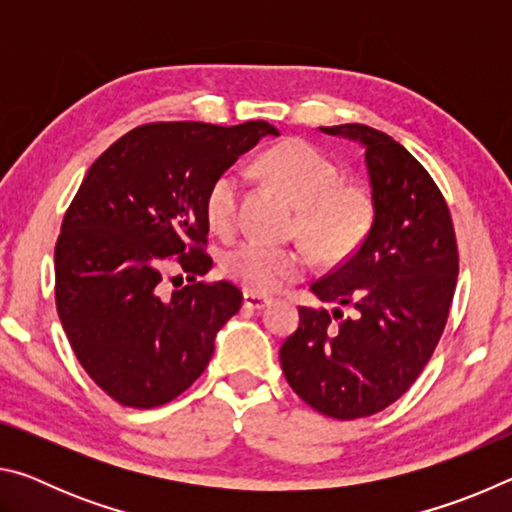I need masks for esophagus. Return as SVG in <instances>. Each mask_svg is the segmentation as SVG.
Returning a JSON list of instances; mask_svg holds the SVG:
<instances>
[{
	"instance_id": "34e87169",
	"label": "esophagus",
	"mask_w": 512,
	"mask_h": 512,
	"mask_svg": "<svg viewBox=\"0 0 512 512\" xmlns=\"http://www.w3.org/2000/svg\"><path fill=\"white\" fill-rule=\"evenodd\" d=\"M268 305H271V298L259 296V293H253V291H244V307H248V309H264Z\"/></svg>"
}]
</instances>
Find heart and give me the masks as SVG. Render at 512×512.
<instances>
[{
    "instance_id": "1",
    "label": "heart",
    "mask_w": 512,
    "mask_h": 512,
    "mask_svg": "<svg viewBox=\"0 0 512 512\" xmlns=\"http://www.w3.org/2000/svg\"><path fill=\"white\" fill-rule=\"evenodd\" d=\"M257 171L298 205L302 235L329 262L348 257L366 237L372 219L370 198L357 185H343L341 169L323 151L307 142L277 144L255 162ZM241 176L225 169L207 187L203 212L216 235L228 237L239 225ZM311 255L302 248L271 246L244 239L221 257L230 280L257 293H275L311 268Z\"/></svg>"
}]
</instances>
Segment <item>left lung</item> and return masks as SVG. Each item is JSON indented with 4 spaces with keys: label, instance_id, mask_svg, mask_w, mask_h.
Instances as JSON below:
<instances>
[{
    "label": "left lung",
    "instance_id": "obj_1",
    "mask_svg": "<svg viewBox=\"0 0 512 512\" xmlns=\"http://www.w3.org/2000/svg\"><path fill=\"white\" fill-rule=\"evenodd\" d=\"M320 131L363 146L375 214L359 248L311 284L352 314L300 307L280 363L311 409L357 420L400 400L427 366L452 307L458 246L445 196L402 144L363 124Z\"/></svg>",
    "mask_w": 512,
    "mask_h": 512
}]
</instances>
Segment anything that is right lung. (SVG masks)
<instances>
[{
  "label": "right lung",
  "instance_id": "obj_1",
  "mask_svg": "<svg viewBox=\"0 0 512 512\" xmlns=\"http://www.w3.org/2000/svg\"><path fill=\"white\" fill-rule=\"evenodd\" d=\"M266 135H277L266 121H155L85 173L56 241V309L76 359L115 402L167 404L210 363L244 296L230 282H198L212 268L203 198ZM169 263L190 280L171 294L161 284Z\"/></svg>",
  "mask_w": 512,
  "mask_h": 512
}]
</instances>
